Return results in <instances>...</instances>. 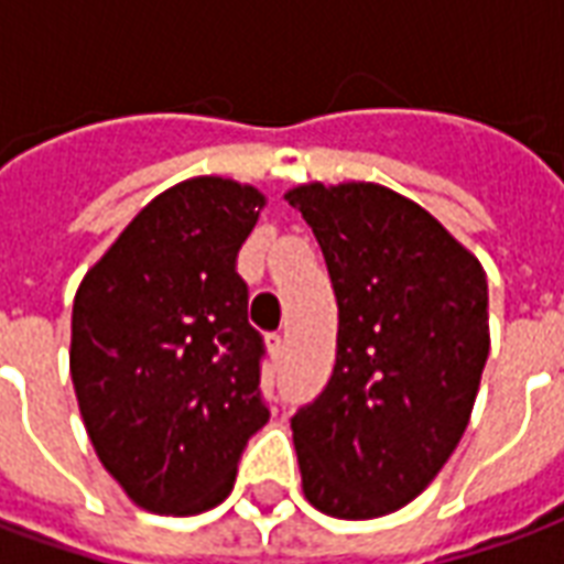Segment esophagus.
<instances>
[{
  "label": "esophagus",
  "instance_id": "obj_1",
  "mask_svg": "<svg viewBox=\"0 0 564 564\" xmlns=\"http://www.w3.org/2000/svg\"><path fill=\"white\" fill-rule=\"evenodd\" d=\"M265 350H269L271 359H278V356L283 354V338L278 335V332H271V335H265Z\"/></svg>",
  "mask_w": 564,
  "mask_h": 564
}]
</instances>
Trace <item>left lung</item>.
I'll use <instances>...</instances> for the list:
<instances>
[{"mask_svg":"<svg viewBox=\"0 0 564 564\" xmlns=\"http://www.w3.org/2000/svg\"><path fill=\"white\" fill-rule=\"evenodd\" d=\"M283 198L317 235L338 299L326 390L293 416L302 492L338 520L414 501L471 420L489 356L480 259L414 198L368 181Z\"/></svg>","mask_w":564,"mask_h":564,"instance_id":"8db88e82","label":"left lung"}]
</instances>
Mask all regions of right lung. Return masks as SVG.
I'll use <instances>...</instances> for the list:
<instances>
[{"mask_svg": "<svg viewBox=\"0 0 564 564\" xmlns=\"http://www.w3.org/2000/svg\"><path fill=\"white\" fill-rule=\"evenodd\" d=\"M262 189L198 174L150 198L84 274L68 371L105 471L139 508L193 517L232 492L247 437L269 423L262 338L235 257Z\"/></svg>", "mask_w": 564, "mask_h": 564, "instance_id": "obj_1", "label": "right lung"}]
</instances>
